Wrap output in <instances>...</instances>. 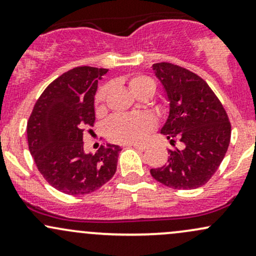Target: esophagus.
<instances>
[{"instance_id":"esophagus-1","label":"esophagus","mask_w":256,"mask_h":256,"mask_svg":"<svg viewBox=\"0 0 256 256\" xmlns=\"http://www.w3.org/2000/svg\"><path fill=\"white\" fill-rule=\"evenodd\" d=\"M132 146H134V148H136V149H140V150H146V144H138V143H134V144H131Z\"/></svg>"}]
</instances>
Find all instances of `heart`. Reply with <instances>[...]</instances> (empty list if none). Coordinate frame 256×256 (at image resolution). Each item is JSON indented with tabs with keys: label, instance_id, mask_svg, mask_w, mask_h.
Listing matches in <instances>:
<instances>
[{
	"label": "heart",
	"instance_id": "b5f03b06",
	"mask_svg": "<svg viewBox=\"0 0 256 256\" xmlns=\"http://www.w3.org/2000/svg\"><path fill=\"white\" fill-rule=\"evenodd\" d=\"M128 88L132 94L140 96L154 95L155 83L150 78L146 76H136L128 82ZM110 86L102 85L95 95V110L96 113H102L106 108V100H107ZM155 126V120L150 114L138 113L126 114V116H116L110 119L106 125V134L110 140L118 143H134L140 142L152 131Z\"/></svg>",
	"mask_w": 256,
	"mask_h": 256
}]
</instances>
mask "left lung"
<instances>
[{
  "mask_svg": "<svg viewBox=\"0 0 256 256\" xmlns=\"http://www.w3.org/2000/svg\"><path fill=\"white\" fill-rule=\"evenodd\" d=\"M170 102L161 134L183 148L168 150L167 165L152 168L155 180L173 189L192 190L212 178L231 138L228 116L206 82L189 70L170 62L152 64Z\"/></svg>",
  "mask_w": 256,
  "mask_h": 256,
  "instance_id": "8db88e82",
  "label": "left lung"
}]
</instances>
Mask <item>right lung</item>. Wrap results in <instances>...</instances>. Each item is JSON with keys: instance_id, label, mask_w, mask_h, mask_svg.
Listing matches in <instances>:
<instances>
[{"instance_id": "right-lung-1", "label": "right lung", "mask_w": 256, "mask_h": 256, "mask_svg": "<svg viewBox=\"0 0 256 256\" xmlns=\"http://www.w3.org/2000/svg\"><path fill=\"white\" fill-rule=\"evenodd\" d=\"M106 68L70 70L46 86L28 122V142L38 171L58 192L90 194L116 171L119 146H101L86 154L83 134L95 122V94Z\"/></svg>"}]
</instances>
